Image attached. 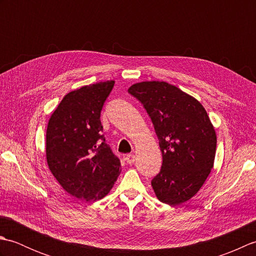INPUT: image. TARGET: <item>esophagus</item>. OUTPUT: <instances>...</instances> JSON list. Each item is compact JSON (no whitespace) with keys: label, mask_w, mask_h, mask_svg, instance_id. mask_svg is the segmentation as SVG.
<instances>
[{"label":"esophagus","mask_w":256,"mask_h":256,"mask_svg":"<svg viewBox=\"0 0 256 256\" xmlns=\"http://www.w3.org/2000/svg\"><path fill=\"white\" fill-rule=\"evenodd\" d=\"M125 162H126L128 164L132 165L133 162H135V156H134L133 154H128V155H126V156H125Z\"/></svg>","instance_id":"obj_1"}]
</instances>
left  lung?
<instances>
[{"mask_svg": "<svg viewBox=\"0 0 256 256\" xmlns=\"http://www.w3.org/2000/svg\"><path fill=\"white\" fill-rule=\"evenodd\" d=\"M153 122L162 156L152 179L162 202L178 206L192 198L214 167L216 135L201 103L164 81H143L128 88Z\"/></svg>", "mask_w": 256, "mask_h": 256, "instance_id": "8db88e82", "label": "left lung"}]
</instances>
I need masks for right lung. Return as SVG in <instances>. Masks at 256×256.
<instances>
[{"label":"right lung","mask_w":256,"mask_h":256,"mask_svg":"<svg viewBox=\"0 0 256 256\" xmlns=\"http://www.w3.org/2000/svg\"><path fill=\"white\" fill-rule=\"evenodd\" d=\"M114 81L69 92L50 118L46 157L52 174L74 197L96 201L106 196L121 170L102 134L101 111Z\"/></svg>","instance_id":"1"}]
</instances>
